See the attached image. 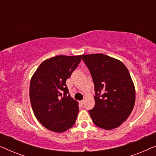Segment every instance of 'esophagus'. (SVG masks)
I'll return each mask as SVG.
<instances>
[{"mask_svg":"<svg viewBox=\"0 0 156 156\" xmlns=\"http://www.w3.org/2000/svg\"><path fill=\"white\" fill-rule=\"evenodd\" d=\"M84 100H82V101H80V103L82 104V105H83V104H84Z\"/></svg>","mask_w":156,"mask_h":156,"instance_id":"34e87169","label":"esophagus"}]
</instances>
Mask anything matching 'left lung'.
Returning a JSON list of instances; mask_svg holds the SVG:
<instances>
[{"label":"left lung","instance_id":"8db88e82","mask_svg":"<svg viewBox=\"0 0 156 156\" xmlns=\"http://www.w3.org/2000/svg\"><path fill=\"white\" fill-rule=\"evenodd\" d=\"M92 77L95 105L89 114L96 126L111 130L131 114L135 104V88L126 67L104 54L82 55Z\"/></svg>","mask_w":156,"mask_h":156}]
</instances>
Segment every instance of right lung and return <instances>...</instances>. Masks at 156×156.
I'll return each mask as SVG.
<instances>
[{
	"instance_id": "right-lung-1",
	"label": "right lung",
	"mask_w": 156,
	"mask_h": 156,
	"mask_svg": "<svg viewBox=\"0 0 156 156\" xmlns=\"http://www.w3.org/2000/svg\"><path fill=\"white\" fill-rule=\"evenodd\" d=\"M81 59L82 55H59L46 59L31 79L30 99L32 108L40 123L50 131L62 133L75 123L78 103L69 94L66 81Z\"/></svg>"
}]
</instances>
